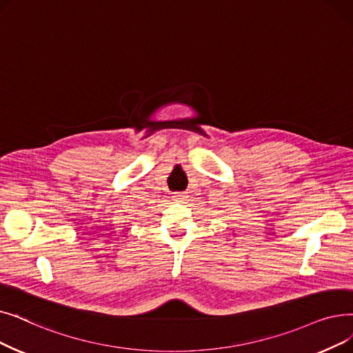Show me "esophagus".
Here are the masks:
<instances>
[{
	"label": "esophagus",
	"mask_w": 353,
	"mask_h": 353,
	"mask_svg": "<svg viewBox=\"0 0 353 353\" xmlns=\"http://www.w3.org/2000/svg\"><path fill=\"white\" fill-rule=\"evenodd\" d=\"M186 197H188V193H173V196H172V199L176 202L186 201Z\"/></svg>",
	"instance_id": "obj_1"
}]
</instances>
